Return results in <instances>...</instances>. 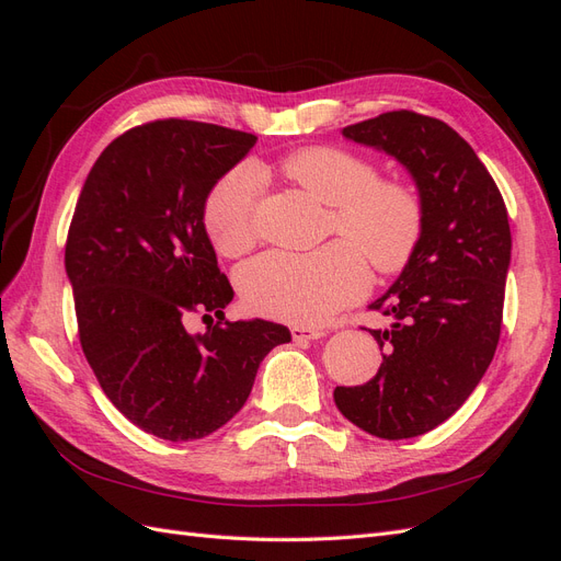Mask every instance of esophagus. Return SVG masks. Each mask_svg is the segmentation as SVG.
<instances>
[{"instance_id": "obj_1", "label": "esophagus", "mask_w": 561, "mask_h": 561, "mask_svg": "<svg viewBox=\"0 0 561 561\" xmlns=\"http://www.w3.org/2000/svg\"><path fill=\"white\" fill-rule=\"evenodd\" d=\"M290 332H293V339H295V342H313V339L325 336V330L311 328V325H293V328H290Z\"/></svg>"}]
</instances>
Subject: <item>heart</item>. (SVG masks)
Listing matches in <instances>:
<instances>
[{
    "instance_id": "heart-1",
    "label": "heart",
    "mask_w": 561,
    "mask_h": 561,
    "mask_svg": "<svg viewBox=\"0 0 561 561\" xmlns=\"http://www.w3.org/2000/svg\"><path fill=\"white\" fill-rule=\"evenodd\" d=\"M283 175L332 208L330 231L344 236L313 252L271 250L241 268L239 287L248 309L297 325H316L367 287V262L396 274L414 254L423 208L412 186L379 180L375 163L339 147H309L280 161ZM260 175L236 168L217 182L203 222L219 252L236 257L254 241V203Z\"/></svg>"
}]
</instances>
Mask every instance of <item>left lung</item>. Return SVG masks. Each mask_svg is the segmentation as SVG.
<instances>
[{
    "label": "left lung",
    "mask_w": 561,
    "mask_h": 561,
    "mask_svg": "<svg viewBox=\"0 0 561 561\" xmlns=\"http://www.w3.org/2000/svg\"><path fill=\"white\" fill-rule=\"evenodd\" d=\"M342 135L407 168L423 231L398 280L369 304L390 318L369 330L383 348L377 377L336 386L334 402L369 435L416 437L468 400L494 358L513 250L507 210L472 147L439 118L386 112Z\"/></svg>",
    "instance_id": "obj_1"
}]
</instances>
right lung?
<instances>
[{"mask_svg":"<svg viewBox=\"0 0 561 561\" xmlns=\"http://www.w3.org/2000/svg\"><path fill=\"white\" fill-rule=\"evenodd\" d=\"M254 142L186 118L130 128L93 163L67 233L83 355L116 410L171 443L222 428L264 355L293 339L278 322L225 318L233 290L203 225L213 186ZM196 312L218 322L190 333Z\"/></svg>","mask_w":561,"mask_h":561,"instance_id":"right-lung-1","label":"right lung"}]
</instances>
